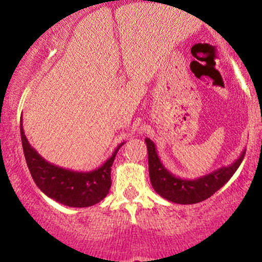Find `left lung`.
Returning <instances> with one entry per match:
<instances>
[{
  "mask_svg": "<svg viewBox=\"0 0 262 262\" xmlns=\"http://www.w3.org/2000/svg\"><path fill=\"white\" fill-rule=\"evenodd\" d=\"M145 143L148 148L149 175L152 188L162 198L179 204H194L209 198L229 181L245 156L244 150L229 166H222L207 175L188 180L171 173L159 158L152 140L145 138Z\"/></svg>",
  "mask_w": 262,
  "mask_h": 262,
  "instance_id": "obj_1",
  "label": "left lung"
}]
</instances>
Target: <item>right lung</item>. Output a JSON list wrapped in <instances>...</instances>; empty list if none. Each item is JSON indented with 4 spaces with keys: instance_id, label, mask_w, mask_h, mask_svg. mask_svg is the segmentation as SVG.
<instances>
[{
    "instance_id": "right-lung-1",
    "label": "right lung",
    "mask_w": 262,
    "mask_h": 262,
    "mask_svg": "<svg viewBox=\"0 0 262 262\" xmlns=\"http://www.w3.org/2000/svg\"><path fill=\"white\" fill-rule=\"evenodd\" d=\"M20 139H22L23 152L31 171L35 185L40 191L52 200L68 207H90L101 202L110 192L111 167H112L117 151L124 143L119 144L112 156L107 159L98 169L79 172L59 167L47 161L43 156L29 144L25 134L22 121H20Z\"/></svg>"
}]
</instances>
